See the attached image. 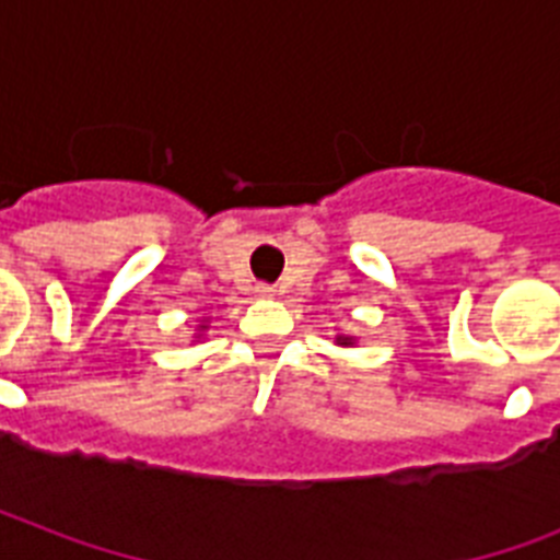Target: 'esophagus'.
Instances as JSON below:
<instances>
[{"label":"esophagus","instance_id":"esophagus-1","mask_svg":"<svg viewBox=\"0 0 560 560\" xmlns=\"http://www.w3.org/2000/svg\"><path fill=\"white\" fill-rule=\"evenodd\" d=\"M255 293L261 299H272L276 296V288H272V284H255Z\"/></svg>","mask_w":560,"mask_h":560}]
</instances>
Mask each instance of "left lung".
I'll list each match as a JSON object with an SVG mask.
<instances>
[{"label": "left lung", "mask_w": 560, "mask_h": 560, "mask_svg": "<svg viewBox=\"0 0 560 560\" xmlns=\"http://www.w3.org/2000/svg\"><path fill=\"white\" fill-rule=\"evenodd\" d=\"M334 342H337V346H354L358 340H354V337H349V334H337V340Z\"/></svg>", "instance_id": "1"}]
</instances>
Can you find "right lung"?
I'll return each mask as SVG.
<instances>
[{"mask_svg":"<svg viewBox=\"0 0 560 560\" xmlns=\"http://www.w3.org/2000/svg\"><path fill=\"white\" fill-rule=\"evenodd\" d=\"M197 331H200V334H197V337H194V342L200 340V337H202V331H209V319H202V323L197 325Z\"/></svg>","mask_w":560,"mask_h":560,"instance_id":"1","label":"right lung"}]
</instances>
